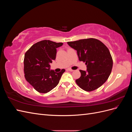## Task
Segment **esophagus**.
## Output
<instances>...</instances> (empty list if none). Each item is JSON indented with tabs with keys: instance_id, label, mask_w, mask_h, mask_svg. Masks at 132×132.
I'll use <instances>...</instances> for the list:
<instances>
[{
	"instance_id": "34e87169",
	"label": "esophagus",
	"mask_w": 132,
	"mask_h": 132,
	"mask_svg": "<svg viewBox=\"0 0 132 132\" xmlns=\"http://www.w3.org/2000/svg\"><path fill=\"white\" fill-rule=\"evenodd\" d=\"M67 70H68V71H74L73 69H70V68H68Z\"/></svg>"
}]
</instances>
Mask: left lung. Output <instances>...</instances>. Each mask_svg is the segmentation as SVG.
Listing matches in <instances>:
<instances>
[{"label":"left lung","mask_w":132,"mask_h":132,"mask_svg":"<svg viewBox=\"0 0 132 132\" xmlns=\"http://www.w3.org/2000/svg\"><path fill=\"white\" fill-rule=\"evenodd\" d=\"M77 51L80 61L85 62L86 71L80 70L81 77L75 80L84 90L91 91L100 87L109 78L113 61L107 47L100 41L87 38L67 42Z\"/></svg>","instance_id":"obj_1"}]
</instances>
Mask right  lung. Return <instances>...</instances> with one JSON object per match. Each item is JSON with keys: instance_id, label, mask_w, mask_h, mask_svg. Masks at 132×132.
<instances>
[{"instance_id": "right-lung-1", "label": "right lung", "mask_w": 132, "mask_h": 132, "mask_svg": "<svg viewBox=\"0 0 132 132\" xmlns=\"http://www.w3.org/2000/svg\"><path fill=\"white\" fill-rule=\"evenodd\" d=\"M63 43L43 40L34 44L24 57V73L26 80L40 93H47L58 84L65 69L56 73L50 70V63L55 59L57 48Z\"/></svg>"}]
</instances>
